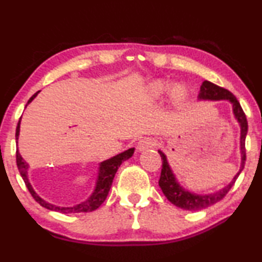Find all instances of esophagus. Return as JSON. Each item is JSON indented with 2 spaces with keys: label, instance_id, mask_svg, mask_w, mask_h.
I'll list each match as a JSON object with an SVG mask.
<instances>
[{
  "label": "esophagus",
  "instance_id": "1",
  "mask_svg": "<svg viewBox=\"0 0 262 262\" xmlns=\"http://www.w3.org/2000/svg\"><path fill=\"white\" fill-rule=\"evenodd\" d=\"M158 141L154 138H143L140 140L138 142V146H136V149L140 150H145V149H149V148H153V147L157 146Z\"/></svg>",
  "mask_w": 262,
  "mask_h": 262
}]
</instances>
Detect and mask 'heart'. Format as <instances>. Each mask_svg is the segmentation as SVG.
Masks as SVG:
<instances>
[{"label": "heart", "instance_id": "1", "mask_svg": "<svg viewBox=\"0 0 262 262\" xmlns=\"http://www.w3.org/2000/svg\"><path fill=\"white\" fill-rule=\"evenodd\" d=\"M169 88H171V85H169L167 82H164V80H156V82H153L148 86L149 98H152V99L161 98L164 95H166L168 93ZM176 94H177V97H180V96H182L180 91H178V90H177Z\"/></svg>", "mask_w": 262, "mask_h": 262}]
</instances>
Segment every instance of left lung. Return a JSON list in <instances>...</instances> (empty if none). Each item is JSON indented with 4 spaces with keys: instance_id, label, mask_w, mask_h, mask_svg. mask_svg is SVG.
Returning <instances> with one entry per match:
<instances>
[{
    "instance_id": "left-lung-1",
    "label": "left lung",
    "mask_w": 262,
    "mask_h": 262,
    "mask_svg": "<svg viewBox=\"0 0 262 262\" xmlns=\"http://www.w3.org/2000/svg\"><path fill=\"white\" fill-rule=\"evenodd\" d=\"M198 97L200 99H211V101H217V99H227L229 101L231 104H233V110L234 115L236 117L241 126V154H242V161H241V167L240 171L236 176L234 177V179L231 180L229 185L224 187V189L220 190L219 192L211 193V194H196L191 193L189 191L184 190L182 186L179 185L178 182H177L174 178V174L172 173V169L169 167L167 163L166 156L159 150V154L161 157V160H163V168H161V174L159 179V186L163 190L165 196H166L167 200L171 202L172 204L178 206L180 209L184 210H190V211H198V210H203L209 208V206L213 205L217 202L223 200L226 197V194L229 192L231 186L234 185L235 182H236L238 174H240L241 171L245 167V161H246V136L247 132H248V122H247L246 114L243 112L242 106L240 102L237 101V98L230 93L229 90L224 89V88H221L216 84L211 82H208V80H204L203 84L201 86V91L198 94Z\"/></svg>"
}]
</instances>
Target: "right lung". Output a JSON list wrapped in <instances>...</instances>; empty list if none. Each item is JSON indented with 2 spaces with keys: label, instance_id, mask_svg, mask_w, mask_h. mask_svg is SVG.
Listing matches in <instances>:
<instances>
[{
  "label": "right lung",
  "instance_id": "obj_1",
  "mask_svg": "<svg viewBox=\"0 0 262 262\" xmlns=\"http://www.w3.org/2000/svg\"><path fill=\"white\" fill-rule=\"evenodd\" d=\"M38 94H39V91L33 95L32 97L28 99L27 104L28 103H31ZM20 120H19V123H17L16 133H15L16 142H17V139H19V133H20ZM133 153H134V148H129V149L124 150V152L117 154V156L110 158V159L101 163V165H99L98 179H97V183H96V187H95V191L93 192V194H91V196L88 198L85 202H83V203L75 205V206H69V208H64V206H57L54 204L47 203L46 201L41 200V198H40L38 194L35 193V191L33 190L31 183H29V180H28V176H27L28 164L26 163L24 159H22L19 150H16V165H17V168H19V171H20L22 179H24L26 186H27L29 193H31L32 197L34 198V200L38 202L40 205L43 206V208L52 210V211L61 212V213L90 212V211H94V210L99 208V206L102 205L103 202L105 201V198L109 193L110 187H112L113 179H114V177H115L117 169H119V167H120V165L122 164L123 161L129 159V158L133 156Z\"/></svg>",
  "mask_w": 262,
  "mask_h": 262
}]
</instances>
